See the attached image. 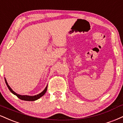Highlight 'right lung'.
<instances>
[{
  "label": "right lung",
  "mask_w": 123,
  "mask_h": 123,
  "mask_svg": "<svg viewBox=\"0 0 123 123\" xmlns=\"http://www.w3.org/2000/svg\"><path fill=\"white\" fill-rule=\"evenodd\" d=\"M4 79H5L6 84L7 87H8V88L9 89L10 92H11V93H12L14 94H15V95L17 96L19 98H20V100H25V101H35V100H38V99L40 97H41L42 96H43L47 91V86L46 87V88L44 89L43 91L42 92H41V93H39V94H37V96H26H26H22V95H20V94L16 93L15 92L13 91L11 89V88L10 87V86L8 85V84H7V81H6V80L5 78H4Z\"/></svg>",
  "instance_id": "1"
}]
</instances>
